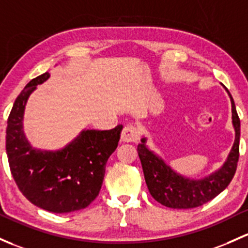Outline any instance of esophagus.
Instances as JSON below:
<instances>
[{
	"label": "esophagus",
	"mask_w": 248,
	"mask_h": 248,
	"mask_svg": "<svg viewBox=\"0 0 248 248\" xmlns=\"http://www.w3.org/2000/svg\"><path fill=\"white\" fill-rule=\"evenodd\" d=\"M139 131L133 124H127L124 128L122 129L121 133V140L124 142H137L139 140Z\"/></svg>",
	"instance_id": "34e87169"
}]
</instances>
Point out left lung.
<instances>
[{
	"label": "left lung",
	"mask_w": 248,
	"mask_h": 248,
	"mask_svg": "<svg viewBox=\"0 0 248 248\" xmlns=\"http://www.w3.org/2000/svg\"><path fill=\"white\" fill-rule=\"evenodd\" d=\"M228 93L232 101V119L235 129V141L227 161L212 176L201 181L179 176L164 163L163 159L157 157L146 147L145 139L141 140V144L138 145V155L141 161L146 184L153 199L160 204L173 209H191L200 207L215 199L233 179L239 161L240 119L236 113L233 97L229 91Z\"/></svg>",
	"instance_id": "1"
}]
</instances>
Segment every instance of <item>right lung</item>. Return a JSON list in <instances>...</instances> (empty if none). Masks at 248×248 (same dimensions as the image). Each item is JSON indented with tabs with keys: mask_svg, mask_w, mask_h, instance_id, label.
<instances>
[{
	"mask_svg": "<svg viewBox=\"0 0 248 248\" xmlns=\"http://www.w3.org/2000/svg\"><path fill=\"white\" fill-rule=\"evenodd\" d=\"M48 77L45 72L33 78L15 100L7 121V157L15 183L31 203L47 212L71 213L88 207L98 196L122 124L110 131H83L57 152L33 148L23 134V110L31 93Z\"/></svg>",
	"mask_w": 248,
	"mask_h": 248,
	"instance_id": "1",
	"label": "right lung"
}]
</instances>
